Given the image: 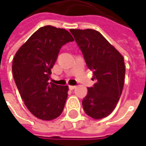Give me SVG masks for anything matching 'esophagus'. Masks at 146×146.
<instances>
[{
  "label": "esophagus",
  "mask_w": 146,
  "mask_h": 146,
  "mask_svg": "<svg viewBox=\"0 0 146 146\" xmlns=\"http://www.w3.org/2000/svg\"><path fill=\"white\" fill-rule=\"evenodd\" d=\"M76 88V86H69V89L70 90H73L74 89Z\"/></svg>",
  "instance_id": "obj_1"
}]
</instances>
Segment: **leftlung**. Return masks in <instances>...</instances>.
I'll use <instances>...</instances> for the list:
<instances>
[{
	"label": "left lung",
	"mask_w": 146,
	"mask_h": 146,
	"mask_svg": "<svg viewBox=\"0 0 146 146\" xmlns=\"http://www.w3.org/2000/svg\"><path fill=\"white\" fill-rule=\"evenodd\" d=\"M88 68L97 82L88 88L83 109L92 118H104L114 110L121 95L125 80L122 55L97 30L70 29Z\"/></svg>",
	"instance_id": "8db88e82"
}]
</instances>
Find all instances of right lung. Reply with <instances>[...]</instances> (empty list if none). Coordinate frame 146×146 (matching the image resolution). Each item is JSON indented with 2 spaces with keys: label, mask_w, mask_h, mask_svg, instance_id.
I'll use <instances>...</instances> for the list:
<instances>
[{
  "label": "right lung",
  "mask_w": 146,
  "mask_h": 146,
  "mask_svg": "<svg viewBox=\"0 0 146 146\" xmlns=\"http://www.w3.org/2000/svg\"><path fill=\"white\" fill-rule=\"evenodd\" d=\"M73 41L69 32L51 25L40 27L21 46L13 60V74L21 97L36 117H58L68 97V86L48 81L62 45Z\"/></svg>",
  "instance_id": "1"
}]
</instances>
